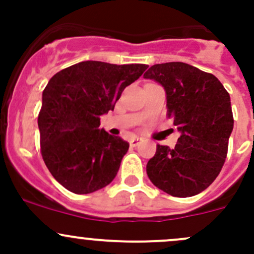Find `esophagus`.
Masks as SVG:
<instances>
[{
	"label": "esophagus",
	"instance_id": "esophagus-1",
	"mask_svg": "<svg viewBox=\"0 0 254 254\" xmlns=\"http://www.w3.org/2000/svg\"><path fill=\"white\" fill-rule=\"evenodd\" d=\"M142 141V139L141 137H137V136H135V137H132L131 140H130V146H132V147H136L137 145H139L140 142Z\"/></svg>",
	"mask_w": 254,
	"mask_h": 254
}]
</instances>
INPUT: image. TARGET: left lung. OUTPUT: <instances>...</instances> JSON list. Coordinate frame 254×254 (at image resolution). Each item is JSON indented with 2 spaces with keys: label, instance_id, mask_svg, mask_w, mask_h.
Instances as JSON below:
<instances>
[{
  "label": "left lung",
  "instance_id": "8db88e82",
  "mask_svg": "<svg viewBox=\"0 0 254 254\" xmlns=\"http://www.w3.org/2000/svg\"><path fill=\"white\" fill-rule=\"evenodd\" d=\"M143 77L165 88L167 115L181 132L173 148L157 145L146 166L148 178L172 196L196 195L225 163L234 129L230 94L214 75L184 63L157 64Z\"/></svg>",
  "mask_w": 254,
  "mask_h": 254
}]
</instances>
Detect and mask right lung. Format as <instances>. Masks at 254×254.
<instances>
[{"label": "right lung", "mask_w": 254, "mask_h": 254, "mask_svg": "<svg viewBox=\"0 0 254 254\" xmlns=\"http://www.w3.org/2000/svg\"><path fill=\"white\" fill-rule=\"evenodd\" d=\"M82 61L55 73L43 91L38 117L40 148L48 170L67 190L88 194L115 178L129 143L99 129L124 88L147 68Z\"/></svg>", "instance_id": "obj_1"}]
</instances>
